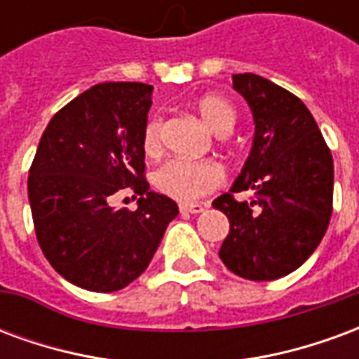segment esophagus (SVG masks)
<instances>
[{
  "mask_svg": "<svg viewBox=\"0 0 359 359\" xmlns=\"http://www.w3.org/2000/svg\"><path fill=\"white\" fill-rule=\"evenodd\" d=\"M179 210L180 213H202L205 205H202V203H180Z\"/></svg>",
  "mask_w": 359,
  "mask_h": 359,
  "instance_id": "1",
  "label": "esophagus"
}]
</instances>
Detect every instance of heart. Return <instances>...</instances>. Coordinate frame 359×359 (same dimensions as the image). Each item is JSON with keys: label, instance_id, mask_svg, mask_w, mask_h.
I'll use <instances>...</instances> for the list:
<instances>
[{"label": "heart", "instance_id": "1", "mask_svg": "<svg viewBox=\"0 0 359 359\" xmlns=\"http://www.w3.org/2000/svg\"><path fill=\"white\" fill-rule=\"evenodd\" d=\"M196 109L203 123L219 136H226L236 125V111L221 95H203L196 103ZM161 133L163 118L159 115L149 117L142 133V148L146 156H157L161 151ZM154 182L165 196L190 203L215 192L225 182V171L215 161L169 159L157 169Z\"/></svg>", "mask_w": 359, "mask_h": 359}]
</instances>
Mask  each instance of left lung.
<instances>
[{"instance_id":"obj_1","label":"left lung","mask_w":359,"mask_h":359,"mask_svg":"<svg viewBox=\"0 0 359 359\" xmlns=\"http://www.w3.org/2000/svg\"><path fill=\"white\" fill-rule=\"evenodd\" d=\"M233 88L248 102L256 134L231 192L213 208L231 231L219 250L221 262L248 280H275L308 259L332 213L331 149L300 97L259 74H233ZM254 189L252 203L236 191Z\"/></svg>"}]
</instances>
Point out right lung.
Segmentation results:
<instances>
[{
  "instance_id": "1",
  "label": "right lung",
  "mask_w": 359,
  "mask_h": 359,
  "mask_svg": "<svg viewBox=\"0 0 359 359\" xmlns=\"http://www.w3.org/2000/svg\"><path fill=\"white\" fill-rule=\"evenodd\" d=\"M154 86L95 84L46 126L28 172L38 244L51 267L92 292H115L146 271L165 229L179 215L171 198L149 190L142 133ZM133 189L134 212L110 208Z\"/></svg>"
}]
</instances>
